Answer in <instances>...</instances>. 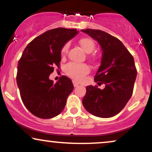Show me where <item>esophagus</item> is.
Listing matches in <instances>:
<instances>
[{"label": "esophagus", "mask_w": 152, "mask_h": 152, "mask_svg": "<svg viewBox=\"0 0 152 152\" xmlns=\"http://www.w3.org/2000/svg\"><path fill=\"white\" fill-rule=\"evenodd\" d=\"M72 83H73V85H74V87H77V86L79 85V83H78L77 82L75 81V80H73V81H72Z\"/></svg>", "instance_id": "1"}]
</instances>
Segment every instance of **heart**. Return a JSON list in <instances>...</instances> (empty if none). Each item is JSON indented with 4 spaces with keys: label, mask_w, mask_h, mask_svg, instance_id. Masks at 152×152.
Wrapping results in <instances>:
<instances>
[{
    "label": "heart",
    "mask_w": 152,
    "mask_h": 152,
    "mask_svg": "<svg viewBox=\"0 0 152 152\" xmlns=\"http://www.w3.org/2000/svg\"><path fill=\"white\" fill-rule=\"evenodd\" d=\"M80 46L87 53H90L95 48V42L92 39L89 37H82L78 41ZM69 48V44L66 43L61 48V56H64L67 53ZM91 59L95 60L96 58V54H91L89 56ZM65 72L68 76L75 80H80L85 75L89 72V67L85 63H76L70 62L65 66Z\"/></svg>",
    "instance_id": "obj_1"
}]
</instances>
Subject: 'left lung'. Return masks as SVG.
<instances>
[{
	"instance_id": "1",
	"label": "left lung",
	"mask_w": 152,
	"mask_h": 152,
	"mask_svg": "<svg viewBox=\"0 0 152 152\" xmlns=\"http://www.w3.org/2000/svg\"><path fill=\"white\" fill-rule=\"evenodd\" d=\"M89 34L101 45L102 63L94 80L104 84V89L98 86L86 87L82 104L88 112L100 118H110L124 108L133 93L137 77L134 58L121 41L99 29H86Z\"/></svg>"
}]
</instances>
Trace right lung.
Returning a JSON list of instances; mask_svg holds the SVG:
<instances>
[{"instance_id": "add662e5", "label": "right lung", "mask_w": 152, "mask_h": 152, "mask_svg": "<svg viewBox=\"0 0 152 152\" xmlns=\"http://www.w3.org/2000/svg\"><path fill=\"white\" fill-rule=\"evenodd\" d=\"M77 32L62 27L45 31L27 45L19 60L16 80L20 96L37 117L51 118L64 109L74 88L72 82L63 75L53 83L48 77L56 67L60 68L61 48Z\"/></svg>"}]
</instances>
